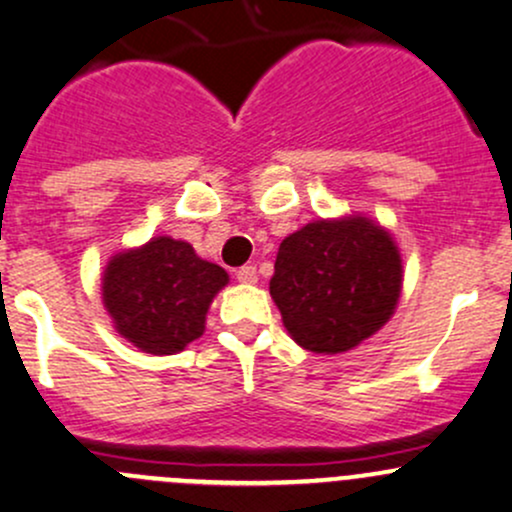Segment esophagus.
Masks as SVG:
<instances>
[{"instance_id":"34e87169","label":"esophagus","mask_w":512,"mask_h":512,"mask_svg":"<svg viewBox=\"0 0 512 512\" xmlns=\"http://www.w3.org/2000/svg\"><path fill=\"white\" fill-rule=\"evenodd\" d=\"M235 277H238V282H242V284H255L257 282V267L255 265L240 267V270L235 272Z\"/></svg>"}]
</instances>
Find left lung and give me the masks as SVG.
<instances>
[{
	"label": "left lung",
	"mask_w": 512,
	"mask_h": 512,
	"mask_svg": "<svg viewBox=\"0 0 512 512\" xmlns=\"http://www.w3.org/2000/svg\"><path fill=\"white\" fill-rule=\"evenodd\" d=\"M402 260L368 218L316 220L282 240L270 294L284 326L314 353L351 351L395 311Z\"/></svg>",
	"instance_id": "left-lung-1"
}]
</instances>
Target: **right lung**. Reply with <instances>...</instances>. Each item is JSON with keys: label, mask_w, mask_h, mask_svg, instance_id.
Wrapping results in <instances>:
<instances>
[{"label": "right lung", "mask_w": 512, "mask_h": 512, "mask_svg": "<svg viewBox=\"0 0 512 512\" xmlns=\"http://www.w3.org/2000/svg\"><path fill=\"white\" fill-rule=\"evenodd\" d=\"M225 284L228 272L201 260L188 242L154 238L112 257L102 301L129 343L144 353L171 355L201 336L208 306Z\"/></svg>", "instance_id": "obj_1"}]
</instances>
